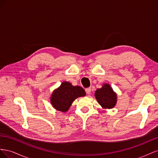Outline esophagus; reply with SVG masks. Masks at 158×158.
Here are the masks:
<instances>
[{
    "label": "esophagus",
    "instance_id": "34e87169",
    "mask_svg": "<svg viewBox=\"0 0 158 158\" xmlns=\"http://www.w3.org/2000/svg\"><path fill=\"white\" fill-rule=\"evenodd\" d=\"M91 91H92V88H88L85 89V92H86L87 94H89L91 93Z\"/></svg>",
    "mask_w": 158,
    "mask_h": 158
}]
</instances>
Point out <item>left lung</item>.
Listing matches in <instances>:
<instances>
[{"instance_id":"8db88e82","label":"left lung","mask_w":158,"mask_h":158,"mask_svg":"<svg viewBox=\"0 0 158 158\" xmlns=\"http://www.w3.org/2000/svg\"><path fill=\"white\" fill-rule=\"evenodd\" d=\"M95 96L100 106L106 109L113 108L117 102V95L108 84H104L95 91Z\"/></svg>"}]
</instances>
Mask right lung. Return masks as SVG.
<instances>
[{
  "mask_svg": "<svg viewBox=\"0 0 158 158\" xmlns=\"http://www.w3.org/2000/svg\"><path fill=\"white\" fill-rule=\"evenodd\" d=\"M85 95V90L82 87L73 86L70 83L64 82L52 93L51 102L56 110L66 112L76 98Z\"/></svg>",
  "mask_w": 158,
  "mask_h": 158,
  "instance_id": "right-lung-1",
  "label": "right lung"
}]
</instances>
